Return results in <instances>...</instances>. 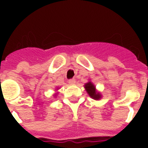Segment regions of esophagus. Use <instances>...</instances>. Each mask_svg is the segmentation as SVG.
<instances>
[{
    "instance_id": "esophagus-1",
    "label": "esophagus",
    "mask_w": 148,
    "mask_h": 148,
    "mask_svg": "<svg viewBox=\"0 0 148 148\" xmlns=\"http://www.w3.org/2000/svg\"><path fill=\"white\" fill-rule=\"evenodd\" d=\"M68 83H69V84H71V85H74V84H75V83H76V81H75L74 79H71V80L68 81Z\"/></svg>"
}]
</instances>
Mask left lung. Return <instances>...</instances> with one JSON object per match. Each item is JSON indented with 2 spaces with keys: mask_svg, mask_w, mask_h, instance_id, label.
<instances>
[{
  "mask_svg": "<svg viewBox=\"0 0 148 148\" xmlns=\"http://www.w3.org/2000/svg\"><path fill=\"white\" fill-rule=\"evenodd\" d=\"M84 88H85L86 91L88 94V95L94 100L98 101L102 97L101 94L99 91H97V90L96 89V87L91 82V81H89L84 84Z\"/></svg>",
  "mask_w": 148,
  "mask_h": 148,
  "instance_id": "obj_1",
  "label": "left lung"
}]
</instances>
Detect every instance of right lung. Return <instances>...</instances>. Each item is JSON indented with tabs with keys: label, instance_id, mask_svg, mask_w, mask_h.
Masks as SVG:
<instances>
[{
	"label": "right lung",
	"instance_id": "1",
	"mask_svg": "<svg viewBox=\"0 0 148 148\" xmlns=\"http://www.w3.org/2000/svg\"><path fill=\"white\" fill-rule=\"evenodd\" d=\"M59 90V88H56V90ZM58 92L55 93V94H54V95H53V97H56V96H57V95H58Z\"/></svg>",
	"mask_w": 148,
	"mask_h": 148
}]
</instances>
